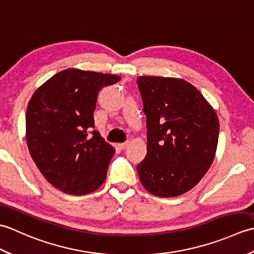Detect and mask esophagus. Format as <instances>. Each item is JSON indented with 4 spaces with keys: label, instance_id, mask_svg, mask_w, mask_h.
<instances>
[{
    "label": "esophagus",
    "instance_id": "34e87169",
    "mask_svg": "<svg viewBox=\"0 0 254 254\" xmlns=\"http://www.w3.org/2000/svg\"><path fill=\"white\" fill-rule=\"evenodd\" d=\"M127 145H128V141L124 142V143H121V144H118V147L120 148V149H124V148H127Z\"/></svg>",
    "mask_w": 254,
    "mask_h": 254
}]
</instances>
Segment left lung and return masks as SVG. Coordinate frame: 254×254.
Returning <instances> with one entry per match:
<instances>
[{"instance_id": "left-lung-1", "label": "left lung", "mask_w": 254, "mask_h": 254, "mask_svg": "<svg viewBox=\"0 0 254 254\" xmlns=\"http://www.w3.org/2000/svg\"><path fill=\"white\" fill-rule=\"evenodd\" d=\"M147 127V154L137 165L154 195L178 196L196 186L216 153L219 123L203 95L180 78L139 76Z\"/></svg>"}]
</instances>
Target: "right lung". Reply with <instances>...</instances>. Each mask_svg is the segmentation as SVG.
Listing matches in <instances>:
<instances>
[{
	"label": "right lung",
	"instance_id": "right-lung-1",
	"mask_svg": "<svg viewBox=\"0 0 254 254\" xmlns=\"http://www.w3.org/2000/svg\"><path fill=\"white\" fill-rule=\"evenodd\" d=\"M120 79L67 68L32 95L26 112V141L38 169L53 187L84 195L105 182L115 148L94 130V111L99 90Z\"/></svg>",
	"mask_w": 254,
	"mask_h": 254
}]
</instances>
